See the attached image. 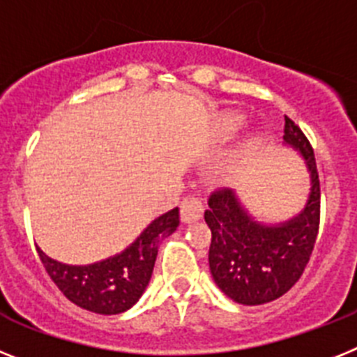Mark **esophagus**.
<instances>
[{
    "label": "esophagus",
    "instance_id": "esophagus-1",
    "mask_svg": "<svg viewBox=\"0 0 357 357\" xmlns=\"http://www.w3.org/2000/svg\"><path fill=\"white\" fill-rule=\"evenodd\" d=\"M181 222L188 225V222H194L197 219H201L203 215V203H201L199 197L196 196H187L181 201Z\"/></svg>",
    "mask_w": 357,
    "mask_h": 357
}]
</instances>
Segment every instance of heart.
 I'll list each match as a JSON object with an SVG mask.
<instances>
[{
    "mask_svg": "<svg viewBox=\"0 0 357 357\" xmlns=\"http://www.w3.org/2000/svg\"><path fill=\"white\" fill-rule=\"evenodd\" d=\"M243 123H244L243 114L226 113V114H222L221 122H219V132L228 138V136L235 135V132H237L238 129L243 127Z\"/></svg>",
    "mask_w": 357,
    "mask_h": 357,
    "instance_id": "obj_1",
    "label": "heart"
}]
</instances>
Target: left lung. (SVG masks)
I'll return each mask as SVG.
<instances>
[{"label": "left lung", "instance_id": "left-lung-1", "mask_svg": "<svg viewBox=\"0 0 357 357\" xmlns=\"http://www.w3.org/2000/svg\"><path fill=\"white\" fill-rule=\"evenodd\" d=\"M284 144L305 160L311 188L302 212L282 222H262L231 188L213 192L204 221L212 231L208 264L213 282L234 302L262 305L286 294L302 277L320 226V179L312 147L286 116Z\"/></svg>", "mask_w": 357, "mask_h": 357}]
</instances>
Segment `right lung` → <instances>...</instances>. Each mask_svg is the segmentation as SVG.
Masks as SVG:
<instances>
[{
  "label": "right lung",
  "instance_id": "obj_1",
  "mask_svg": "<svg viewBox=\"0 0 357 357\" xmlns=\"http://www.w3.org/2000/svg\"><path fill=\"white\" fill-rule=\"evenodd\" d=\"M178 226L179 210H169L156 217L123 252L86 266L59 262L41 248H37V253L50 278L70 302L97 314H120L131 309L147 289L158 248Z\"/></svg>",
  "mask_w": 357,
  "mask_h": 357
}]
</instances>
